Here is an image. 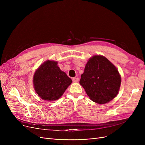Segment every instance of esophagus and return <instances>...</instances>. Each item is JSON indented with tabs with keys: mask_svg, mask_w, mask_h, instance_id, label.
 Wrapping results in <instances>:
<instances>
[{
	"mask_svg": "<svg viewBox=\"0 0 145 145\" xmlns=\"http://www.w3.org/2000/svg\"><path fill=\"white\" fill-rule=\"evenodd\" d=\"M72 80L73 82H78L79 81V78H73Z\"/></svg>",
	"mask_w": 145,
	"mask_h": 145,
	"instance_id": "obj_1",
	"label": "esophagus"
}]
</instances>
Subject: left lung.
<instances>
[{
  "instance_id": "1",
  "label": "left lung",
  "mask_w": 145,
  "mask_h": 145,
  "mask_svg": "<svg viewBox=\"0 0 145 145\" xmlns=\"http://www.w3.org/2000/svg\"><path fill=\"white\" fill-rule=\"evenodd\" d=\"M80 84L93 102L108 103L119 93L121 76L116 67L102 55H93L88 61Z\"/></svg>"
}]
</instances>
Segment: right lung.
Returning <instances> with one entry per match:
<instances>
[{"instance_id":"right-lung-1","label":"right lung","mask_w":145,"mask_h":145,"mask_svg":"<svg viewBox=\"0 0 145 145\" xmlns=\"http://www.w3.org/2000/svg\"><path fill=\"white\" fill-rule=\"evenodd\" d=\"M72 82L60 70L57 62L47 60L36 70L33 84L35 92L43 100L55 101L62 96Z\"/></svg>"}]
</instances>
